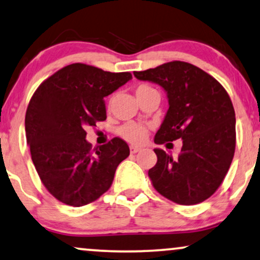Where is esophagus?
<instances>
[{
    "label": "esophagus",
    "instance_id": "obj_1",
    "mask_svg": "<svg viewBox=\"0 0 260 260\" xmlns=\"http://www.w3.org/2000/svg\"><path fill=\"white\" fill-rule=\"evenodd\" d=\"M138 151H141V148L138 147H130V153L131 154H136Z\"/></svg>",
    "mask_w": 260,
    "mask_h": 260
}]
</instances>
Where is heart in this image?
<instances>
[{
  "instance_id": "1",
  "label": "heart",
  "mask_w": 260,
  "mask_h": 260,
  "mask_svg": "<svg viewBox=\"0 0 260 260\" xmlns=\"http://www.w3.org/2000/svg\"><path fill=\"white\" fill-rule=\"evenodd\" d=\"M153 88L148 85H140L135 90L136 93V96L141 95V94L147 93L151 90ZM120 136H122L126 142L133 143V144H142L146 142L148 135H149V129L147 126L141 125V124L137 123H127L124 124V125L120 127L119 131Z\"/></svg>"
}]
</instances>
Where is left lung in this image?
Instances as JSON below:
<instances>
[{
	"label": "left lung",
	"instance_id": "obj_1",
	"mask_svg": "<svg viewBox=\"0 0 260 260\" xmlns=\"http://www.w3.org/2000/svg\"><path fill=\"white\" fill-rule=\"evenodd\" d=\"M134 75L167 93L170 107L154 142L183 140L177 159L154 149L157 162L148 175L155 190L181 205L208 200L223 181L235 151V112L228 93L204 70L180 60Z\"/></svg>",
	"mask_w": 260,
	"mask_h": 260
}]
</instances>
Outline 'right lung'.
Here are the masks:
<instances>
[{
    "instance_id": "right-lung-1",
    "label": "right lung",
    "mask_w": 260,
    "mask_h": 260,
    "mask_svg": "<svg viewBox=\"0 0 260 260\" xmlns=\"http://www.w3.org/2000/svg\"><path fill=\"white\" fill-rule=\"evenodd\" d=\"M133 79L74 63L40 85L29 100L25 130L38 175L56 200L72 207L96 201L112 185L118 165L130 154L122 138L92 150L86 127L106 119L104 98Z\"/></svg>"
}]
</instances>
